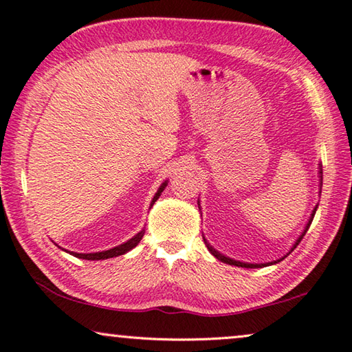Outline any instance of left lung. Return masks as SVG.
Here are the masks:
<instances>
[{
	"label": "left lung",
	"instance_id": "8db88e82",
	"mask_svg": "<svg viewBox=\"0 0 352 352\" xmlns=\"http://www.w3.org/2000/svg\"><path fill=\"white\" fill-rule=\"evenodd\" d=\"M320 186H322V168H320ZM316 210H317V206L314 208V210H312V214H311V217H309V221H308V225H306V228H305V231L302 232V235H300V237L297 239V241L294 243V246L291 248V251L289 252H292L294 249L297 248V245L300 241H302V239L305 237V234H306V231H308L309 229V226H311V223H312V219H314V215H316ZM203 240H204V245H206V248L209 249V252L214 255L215 258H219L220 261H223V263H228V265H234V266H239V267H263V266H270V265H274V263H278V261H282L283 258H280V260H276V261H271V263H261V265H258V263H243V261H239V260H232V258H229V257H226V255H223V254H220L219 251H215V249L209 245V243L206 241V239L203 237Z\"/></svg>",
	"mask_w": 352,
	"mask_h": 352
}]
</instances>
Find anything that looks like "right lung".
Returning a JSON list of instances; mask_svg holds the SVG:
<instances>
[{"mask_svg": "<svg viewBox=\"0 0 352 352\" xmlns=\"http://www.w3.org/2000/svg\"><path fill=\"white\" fill-rule=\"evenodd\" d=\"M168 186V182H164L162 186H160V189L157 190V194L154 195V198H152V203L151 206L154 204L158 197L162 195V192L164 190V188ZM144 235V229H142L137 235H133V237L131 240H127L126 243H123V245H118L117 248H112V249H107V251H101V252H92V254H78V252H70L74 255V257H78V258H82V260H106V258H112V257H118V255H123L126 252H129L131 249L135 248L140 240L143 239Z\"/></svg>", "mask_w": 352, "mask_h": 352, "instance_id": "1", "label": "right lung"}]
</instances>
